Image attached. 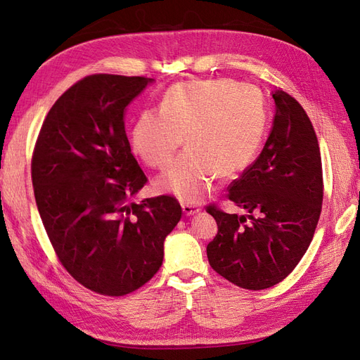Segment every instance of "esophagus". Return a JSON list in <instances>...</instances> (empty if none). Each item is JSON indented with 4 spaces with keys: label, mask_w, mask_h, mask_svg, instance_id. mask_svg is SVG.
Returning <instances> with one entry per match:
<instances>
[{
    "label": "esophagus",
    "mask_w": 360,
    "mask_h": 360,
    "mask_svg": "<svg viewBox=\"0 0 360 360\" xmlns=\"http://www.w3.org/2000/svg\"><path fill=\"white\" fill-rule=\"evenodd\" d=\"M181 209H183V213L186 214V216L195 214V213H198V212L201 210L200 205L192 204V202H183V204H181Z\"/></svg>",
    "instance_id": "1"
}]
</instances>
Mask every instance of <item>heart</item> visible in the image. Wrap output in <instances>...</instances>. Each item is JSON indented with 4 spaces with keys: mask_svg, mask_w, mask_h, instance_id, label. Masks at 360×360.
Returning <instances> with one entry per match:
<instances>
[{
    "mask_svg": "<svg viewBox=\"0 0 360 360\" xmlns=\"http://www.w3.org/2000/svg\"><path fill=\"white\" fill-rule=\"evenodd\" d=\"M267 127L264 97L231 79L184 81L171 85L160 110L141 112L132 148L147 165L165 168L183 144L189 147L158 179V188L198 201L213 181L246 171L263 144Z\"/></svg>",
    "mask_w": 360,
    "mask_h": 360,
    "instance_id": "obj_1",
    "label": "heart"
}]
</instances>
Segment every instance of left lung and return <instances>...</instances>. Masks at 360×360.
Here are the masks:
<instances>
[{
  "instance_id": "8db88e82",
  "label": "left lung",
  "mask_w": 360,
  "mask_h": 360,
  "mask_svg": "<svg viewBox=\"0 0 360 360\" xmlns=\"http://www.w3.org/2000/svg\"><path fill=\"white\" fill-rule=\"evenodd\" d=\"M276 114L264 148L225 197L248 214L217 204L209 212L217 234L207 245L212 269L246 290L284 281L309 248L323 204V168L311 120L288 93H274Z\"/></svg>"
}]
</instances>
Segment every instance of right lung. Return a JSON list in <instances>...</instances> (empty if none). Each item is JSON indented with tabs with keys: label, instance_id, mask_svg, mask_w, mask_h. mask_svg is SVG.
Here are the masks:
<instances>
[{
	"label": "right lung",
	"instance_id": "1",
	"mask_svg": "<svg viewBox=\"0 0 360 360\" xmlns=\"http://www.w3.org/2000/svg\"><path fill=\"white\" fill-rule=\"evenodd\" d=\"M146 76H85L52 105L31 158L36 204L61 266L103 296L153 278L163 240L181 217L171 195L135 202L148 181L130 151L123 115Z\"/></svg>",
	"mask_w": 360,
	"mask_h": 360
}]
</instances>
